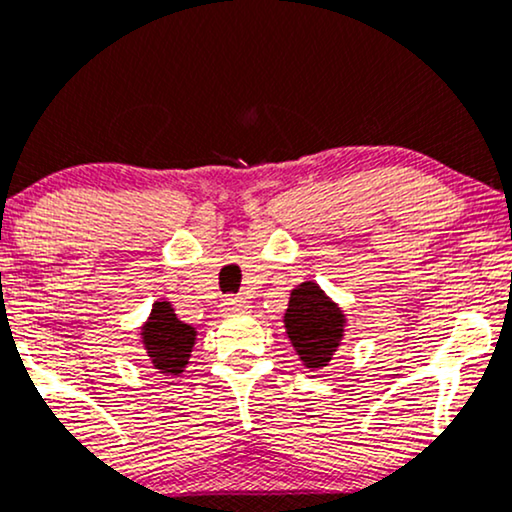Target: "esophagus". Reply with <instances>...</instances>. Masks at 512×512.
Here are the masks:
<instances>
[{
    "label": "esophagus",
    "instance_id": "obj_1",
    "mask_svg": "<svg viewBox=\"0 0 512 512\" xmlns=\"http://www.w3.org/2000/svg\"><path fill=\"white\" fill-rule=\"evenodd\" d=\"M223 310H228V313H243V310H248V301L240 296H228L223 298Z\"/></svg>",
    "mask_w": 512,
    "mask_h": 512
}]
</instances>
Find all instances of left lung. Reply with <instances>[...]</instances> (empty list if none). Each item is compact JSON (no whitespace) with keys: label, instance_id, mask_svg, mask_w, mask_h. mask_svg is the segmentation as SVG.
<instances>
[{"label":"left lung","instance_id":"8db88e82","mask_svg":"<svg viewBox=\"0 0 512 512\" xmlns=\"http://www.w3.org/2000/svg\"><path fill=\"white\" fill-rule=\"evenodd\" d=\"M286 332L298 356L308 368H322L332 361L342 342L344 315L313 281L291 291L289 310L284 315Z\"/></svg>","mask_w":512,"mask_h":512}]
</instances>
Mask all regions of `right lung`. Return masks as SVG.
Wrapping results in <instances>:
<instances>
[{
    "label": "right lung",
    "instance_id": "1",
    "mask_svg": "<svg viewBox=\"0 0 512 512\" xmlns=\"http://www.w3.org/2000/svg\"><path fill=\"white\" fill-rule=\"evenodd\" d=\"M142 337L154 368L168 375H180L195 344V327L180 322L168 301H158L151 308Z\"/></svg>",
    "mask_w": 512,
    "mask_h": 512
}]
</instances>
